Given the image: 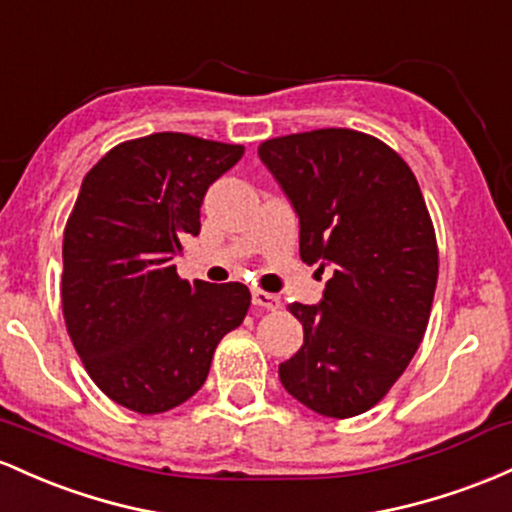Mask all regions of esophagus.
Wrapping results in <instances>:
<instances>
[{"label": "esophagus", "mask_w": 512, "mask_h": 512, "mask_svg": "<svg viewBox=\"0 0 512 512\" xmlns=\"http://www.w3.org/2000/svg\"><path fill=\"white\" fill-rule=\"evenodd\" d=\"M251 302L256 304V307H263V309H271V312H275V309H280V297L278 295H271V292H263V290H254L251 292Z\"/></svg>", "instance_id": "34e87169"}]
</instances>
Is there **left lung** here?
Masks as SVG:
<instances>
[{
  "mask_svg": "<svg viewBox=\"0 0 512 512\" xmlns=\"http://www.w3.org/2000/svg\"><path fill=\"white\" fill-rule=\"evenodd\" d=\"M258 157L300 217V258L333 271L319 304L287 307L304 343L280 363V382L321 416H358L392 389L426 333L438 283L426 200L409 164L358 130L275 137Z\"/></svg>",
  "mask_w": 512,
  "mask_h": 512,
  "instance_id": "left-lung-1",
  "label": "left lung"
}]
</instances>
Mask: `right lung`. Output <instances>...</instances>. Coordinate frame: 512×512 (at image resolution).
Instances as JSON below:
<instances>
[{
	"instance_id": "add662e5",
	"label": "right lung",
	"mask_w": 512,
	"mask_h": 512,
	"mask_svg": "<svg viewBox=\"0 0 512 512\" xmlns=\"http://www.w3.org/2000/svg\"><path fill=\"white\" fill-rule=\"evenodd\" d=\"M244 147L154 132L113 147L89 174L62 241V314L91 380L137 413H164L203 387L249 287L181 280L208 188Z\"/></svg>"
}]
</instances>
